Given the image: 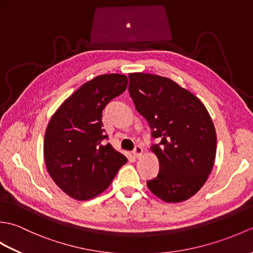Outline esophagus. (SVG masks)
I'll list each match as a JSON object with an SVG mask.
<instances>
[{"instance_id":"1","label":"esophagus","mask_w":253,"mask_h":253,"mask_svg":"<svg viewBox=\"0 0 253 253\" xmlns=\"http://www.w3.org/2000/svg\"><path fill=\"white\" fill-rule=\"evenodd\" d=\"M142 153H143V149L140 146L135 147V149H133V151H132V154H133V157H135V158H140Z\"/></svg>"}]
</instances>
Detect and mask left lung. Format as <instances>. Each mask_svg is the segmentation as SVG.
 I'll return each instance as SVG.
<instances>
[{
    "instance_id": "obj_1",
    "label": "left lung",
    "mask_w": 253,
    "mask_h": 253,
    "mask_svg": "<svg viewBox=\"0 0 253 253\" xmlns=\"http://www.w3.org/2000/svg\"><path fill=\"white\" fill-rule=\"evenodd\" d=\"M129 93L159 143L151 151L159 174L149 189L165 202L185 201L201 189L216 154V132L206 106L190 91L166 77L129 74Z\"/></svg>"
}]
</instances>
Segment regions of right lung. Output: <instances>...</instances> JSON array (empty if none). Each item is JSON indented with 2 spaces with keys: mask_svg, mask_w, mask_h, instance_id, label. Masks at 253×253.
Segmentation results:
<instances>
[{
  "mask_svg": "<svg viewBox=\"0 0 253 253\" xmlns=\"http://www.w3.org/2000/svg\"><path fill=\"white\" fill-rule=\"evenodd\" d=\"M125 75L106 74L84 84L47 124L43 154L51 178L76 200H89L111 185L127 159L106 143L102 112L127 88Z\"/></svg>",
  "mask_w": 253,
  "mask_h": 253,
  "instance_id": "add662e5",
  "label": "right lung"
}]
</instances>
